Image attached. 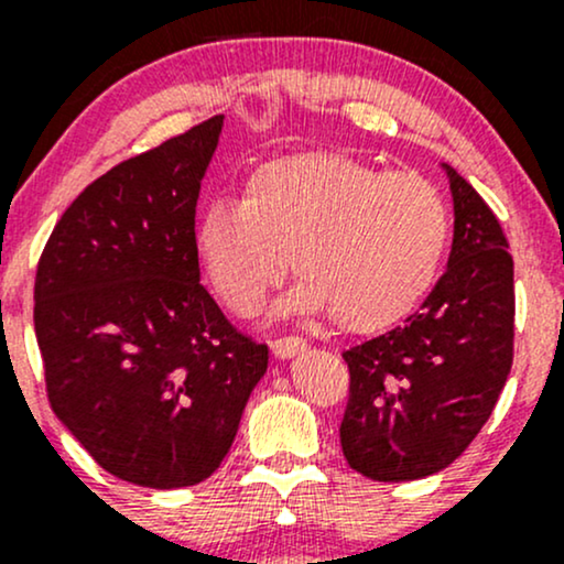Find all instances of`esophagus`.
I'll list each match as a JSON object with an SVG mask.
<instances>
[{
  "mask_svg": "<svg viewBox=\"0 0 564 564\" xmlns=\"http://www.w3.org/2000/svg\"><path fill=\"white\" fill-rule=\"evenodd\" d=\"M304 347H307V341H304L302 336H278L273 341V352L278 358H291V355L302 352Z\"/></svg>",
  "mask_w": 564,
  "mask_h": 564,
  "instance_id": "esophagus-1",
  "label": "esophagus"
}]
</instances>
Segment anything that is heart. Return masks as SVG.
Listing matches in <instances>:
<instances>
[{"label":"heart","mask_w":564,"mask_h":564,"mask_svg":"<svg viewBox=\"0 0 564 564\" xmlns=\"http://www.w3.org/2000/svg\"><path fill=\"white\" fill-rule=\"evenodd\" d=\"M448 243L451 206L432 180L336 153L268 161L241 200H212L193 232L200 273L238 318L260 313L291 257L302 281L283 313L332 310L336 326L355 334L408 318Z\"/></svg>","instance_id":"obj_1"}]
</instances>
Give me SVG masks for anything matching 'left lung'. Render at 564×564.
<instances>
[{
	"label": "left lung",
	"mask_w": 564,
	"mask_h": 564,
	"mask_svg": "<svg viewBox=\"0 0 564 564\" xmlns=\"http://www.w3.org/2000/svg\"><path fill=\"white\" fill-rule=\"evenodd\" d=\"M448 270L405 326L341 352L347 464L379 482L435 475L488 422L514 360V262L501 223L453 166Z\"/></svg>",
	"instance_id": "obj_1"
}]
</instances>
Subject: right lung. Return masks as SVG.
Here are the masks:
<instances>
[{"mask_svg": "<svg viewBox=\"0 0 564 564\" xmlns=\"http://www.w3.org/2000/svg\"><path fill=\"white\" fill-rule=\"evenodd\" d=\"M223 116L87 185L39 257L34 328L53 411L119 480L185 488L228 456L268 345L200 286L196 200Z\"/></svg>", "mask_w": 564, "mask_h": 564, "instance_id": "1", "label": "right lung"}]
</instances>
